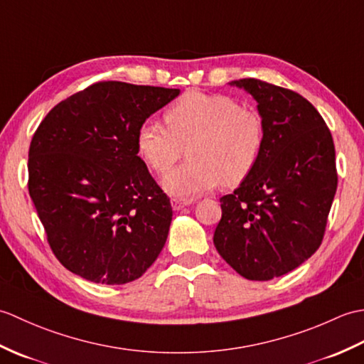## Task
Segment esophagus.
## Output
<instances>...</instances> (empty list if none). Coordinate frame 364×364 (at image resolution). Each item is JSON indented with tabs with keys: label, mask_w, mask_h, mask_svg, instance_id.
Instances as JSON below:
<instances>
[{
	"label": "esophagus",
	"mask_w": 364,
	"mask_h": 364,
	"mask_svg": "<svg viewBox=\"0 0 364 364\" xmlns=\"http://www.w3.org/2000/svg\"><path fill=\"white\" fill-rule=\"evenodd\" d=\"M192 203V200H184V198H172V208L175 211L183 210L184 206H189Z\"/></svg>",
	"instance_id": "34e87169"
}]
</instances>
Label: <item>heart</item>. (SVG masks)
<instances>
[{
	"mask_svg": "<svg viewBox=\"0 0 364 364\" xmlns=\"http://www.w3.org/2000/svg\"><path fill=\"white\" fill-rule=\"evenodd\" d=\"M164 122L167 129L153 122L139 127L136 151L154 173L166 175L188 146L191 161L162 183L180 198L197 197L220 181L225 188L239 186L257 167L266 144L261 114L225 94L186 92L166 111Z\"/></svg>",
	"mask_w": 364,
	"mask_h": 364,
	"instance_id": "heart-1",
	"label": "heart"
}]
</instances>
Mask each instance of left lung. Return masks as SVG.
Returning <instances> with one entry per match:
<instances>
[{
  "instance_id": "1",
  "label": "left lung",
  "mask_w": 364,
  "mask_h": 364,
  "mask_svg": "<svg viewBox=\"0 0 364 364\" xmlns=\"http://www.w3.org/2000/svg\"><path fill=\"white\" fill-rule=\"evenodd\" d=\"M258 103L266 144L252 175L220 198V257L247 280L266 282L319 249L338 175L330 129L297 92L255 78L231 81Z\"/></svg>"
}]
</instances>
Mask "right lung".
<instances>
[{"label": "right lung", "instance_id": "right-lung-1", "mask_svg": "<svg viewBox=\"0 0 364 364\" xmlns=\"http://www.w3.org/2000/svg\"><path fill=\"white\" fill-rule=\"evenodd\" d=\"M178 95L103 81L54 106L38 125L29 196L53 253L75 275L125 284L156 261L172 206L137 156L136 133Z\"/></svg>", "mask_w": 364, "mask_h": 364}]
</instances>
